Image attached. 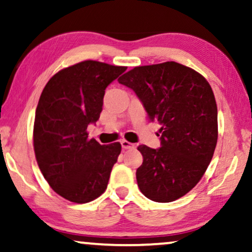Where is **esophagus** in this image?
I'll return each instance as SVG.
<instances>
[{"mask_svg": "<svg viewBox=\"0 0 252 252\" xmlns=\"http://www.w3.org/2000/svg\"><path fill=\"white\" fill-rule=\"evenodd\" d=\"M121 145H122V149L124 150H129V149H133L135 147V144L129 143L128 140H121Z\"/></svg>", "mask_w": 252, "mask_h": 252, "instance_id": "1", "label": "esophagus"}]
</instances>
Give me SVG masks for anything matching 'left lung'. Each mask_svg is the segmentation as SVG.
<instances>
[{"label":"left lung","mask_w":252,"mask_h":252,"mask_svg":"<svg viewBox=\"0 0 252 252\" xmlns=\"http://www.w3.org/2000/svg\"><path fill=\"white\" fill-rule=\"evenodd\" d=\"M119 83L131 89L150 121L161 124L159 149L139 145L140 191L158 203H169L199 182L218 140V108L202 75L176 62L136 66Z\"/></svg>","instance_id":"obj_1"}]
</instances>
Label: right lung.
Listing matches in <instances>:
<instances>
[{
    "label": "right lung",
    "mask_w": 252,
    "mask_h": 252,
    "mask_svg": "<svg viewBox=\"0 0 252 252\" xmlns=\"http://www.w3.org/2000/svg\"><path fill=\"white\" fill-rule=\"evenodd\" d=\"M126 70L96 61L77 63L54 75L40 95L35 158L50 188L70 202L89 203L106 190L121 144L101 145L86 130L99 120L107 86Z\"/></svg>",
    "instance_id": "add662e5"
}]
</instances>
